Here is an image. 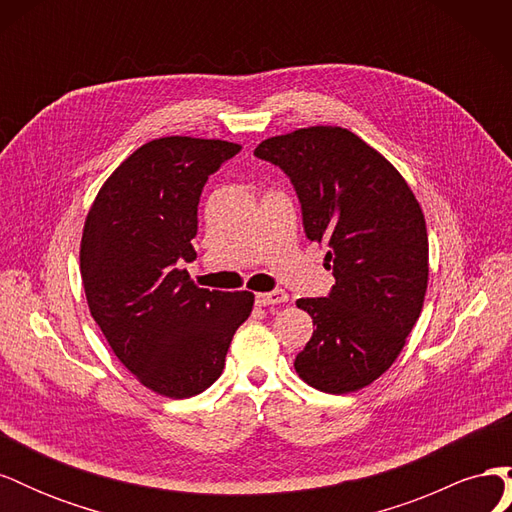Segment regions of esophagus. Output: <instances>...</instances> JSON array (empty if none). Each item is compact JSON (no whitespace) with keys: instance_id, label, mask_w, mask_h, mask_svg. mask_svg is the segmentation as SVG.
Masks as SVG:
<instances>
[{"instance_id":"obj_1","label":"esophagus","mask_w":512,"mask_h":512,"mask_svg":"<svg viewBox=\"0 0 512 512\" xmlns=\"http://www.w3.org/2000/svg\"><path fill=\"white\" fill-rule=\"evenodd\" d=\"M288 294L284 290H271V292H258L256 294V303L267 307V305H277V303H286Z\"/></svg>"}]
</instances>
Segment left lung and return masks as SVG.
<instances>
[{"label":"left lung","instance_id":"left-lung-1","mask_svg":"<svg viewBox=\"0 0 512 512\" xmlns=\"http://www.w3.org/2000/svg\"><path fill=\"white\" fill-rule=\"evenodd\" d=\"M254 156L290 179L309 241L329 245L335 284L299 299L316 331L294 359L318 391L344 395L393 365L421 316L429 245L421 205L395 166L344 128H303Z\"/></svg>","mask_w":512,"mask_h":512}]
</instances>
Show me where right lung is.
<instances>
[{"mask_svg": "<svg viewBox=\"0 0 512 512\" xmlns=\"http://www.w3.org/2000/svg\"><path fill=\"white\" fill-rule=\"evenodd\" d=\"M241 145L168 136L136 149L89 209L81 275L89 312L117 359L160 395L183 399L220 378L252 292L198 288L190 273L209 175Z\"/></svg>", "mask_w": 512, "mask_h": 512, "instance_id": "add662e5", "label": "right lung"}]
</instances>
